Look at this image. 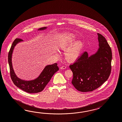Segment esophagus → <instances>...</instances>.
<instances>
[{
    "mask_svg": "<svg viewBox=\"0 0 122 122\" xmlns=\"http://www.w3.org/2000/svg\"><path fill=\"white\" fill-rule=\"evenodd\" d=\"M60 68H61V69H66V66H62L61 67H60Z\"/></svg>",
    "mask_w": 122,
    "mask_h": 122,
    "instance_id": "esophagus-1",
    "label": "esophagus"
}]
</instances>
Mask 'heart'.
Returning <instances> with one entry per match:
<instances>
[{"label":"heart","mask_w":122,"mask_h":122,"mask_svg":"<svg viewBox=\"0 0 122 122\" xmlns=\"http://www.w3.org/2000/svg\"><path fill=\"white\" fill-rule=\"evenodd\" d=\"M76 36L73 34L65 33L60 35L57 40V45L59 48L63 50H66L65 54L68 59H76L80 56L84 46L82 41H76H76Z\"/></svg>","instance_id":"heart-1"}]
</instances>
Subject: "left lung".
Returning a JSON list of instances; mask_svg holds the SVG:
<instances>
[{"mask_svg":"<svg viewBox=\"0 0 122 122\" xmlns=\"http://www.w3.org/2000/svg\"><path fill=\"white\" fill-rule=\"evenodd\" d=\"M97 35L99 48L96 54L88 57L87 52H84L69 66L73 76L71 83L82 92L97 89L111 74V49L105 37L100 33Z\"/></svg>","mask_w":122,"mask_h":122,"instance_id":"8db88e82","label":"left lung"}]
</instances>
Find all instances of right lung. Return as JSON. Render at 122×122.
Listing matches in <instances>:
<instances>
[{
  "label": "right lung",
  "mask_w": 122,
  "mask_h": 122,
  "mask_svg": "<svg viewBox=\"0 0 122 122\" xmlns=\"http://www.w3.org/2000/svg\"><path fill=\"white\" fill-rule=\"evenodd\" d=\"M46 29V27H43L40 28L39 30H43ZM22 41L21 39L16 38L13 42L8 54V61L11 78L16 86L26 92L30 93L40 92L44 89L54 74L59 70V68L57 66L58 64L55 63L52 65L46 66L38 77L33 81H25L19 79L15 75L12 67L11 56L15 46L19 42Z\"/></svg>",
  "instance_id": "obj_1"
}]
</instances>
